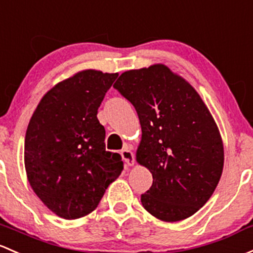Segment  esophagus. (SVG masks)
Listing matches in <instances>:
<instances>
[{
  "mask_svg": "<svg viewBox=\"0 0 253 253\" xmlns=\"http://www.w3.org/2000/svg\"><path fill=\"white\" fill-rule=\"evenodd\" d=\"M120 154H121L122 159H124V161L126 162V165L132 166V165L134 164V155H133V153L131 151V149H129L128 147H125Z\"/></svg>",
  "mask_w": 253,
  "mask_h": 253,
  "instance_id": "1",
  "label": "esophagus"
}]
</instances>
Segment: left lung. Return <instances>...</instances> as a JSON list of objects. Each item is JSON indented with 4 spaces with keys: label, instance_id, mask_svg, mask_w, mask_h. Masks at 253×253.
Segmentation results:
<instances>
[{
    "label": "left lung",
    "instance_id": "8db88e82",
    "mask_svg": "<svg viewBox=\"0 0 253 253\" xmlns=\"http://www.w3.org/2000/svg\"><path fill=\"white\" fill-rule=\"evenodd\" d=\"M139 118L137 161L153 174L143 207L165 222L193 216L220 179L224 151L213 118L198 92L167 66L120 75L114 84Z\"/></svg>",
    "mask_w": 253,
    "mask_h": 253
}]
</instances>
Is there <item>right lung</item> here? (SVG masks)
<instances>
[{
	"label": "right lung",
	"instance_id": "add662e5",
	"mask_svg": "<svg viewBox=\"0 0 253 253\" xmlns=\"http://www.w3.org/2000/svg\"><path fill=\"white\" fill-rule=\"evenodd\" d=\"M116 78L97 70L76 74L44 94L29 122L24 149L29 183L65 219L92 212L124 169L121 155L105 150V128L97 119Z\"/></svg>",
	"mask_w": 253,
	"mask_h": 253
}]
</instances>
